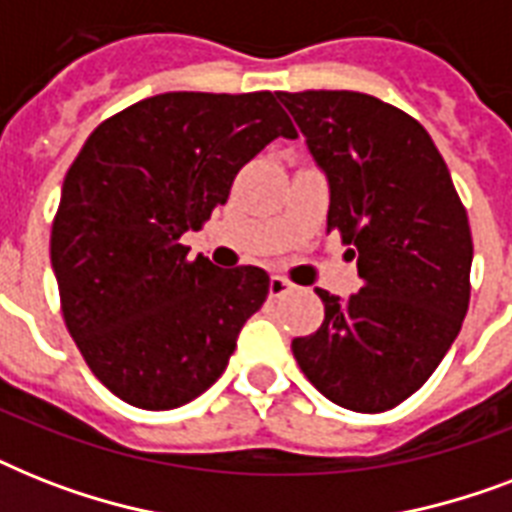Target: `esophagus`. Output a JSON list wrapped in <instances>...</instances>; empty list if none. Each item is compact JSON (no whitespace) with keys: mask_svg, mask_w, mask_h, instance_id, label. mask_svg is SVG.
<instances>
[{"mask_svg":"<svg viewBox=\"0 0 512 512\" xmlns=\"http://www.w3.org/2000/svg\"><path fill=\"white\" fill-rule=\"evenodd\" d=\"M271 297H284L287 292H292V284L287 279H281V276H271V287H268Z\"/></svg>","mask_w":512,"mask_h":512,"instance_id":"1","label":"esophagus"}]
</instances>
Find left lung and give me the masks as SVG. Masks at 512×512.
I'll return each mask as SVG.
<instances>
[{
	"instance_id": "1",
	"label": "left lung",
	"mask_w": 512,
	"mask_h": 512,
	"mask_svg": "<svg viewBox=\"0 0 512 512\" xmlns=\"http://www.w3.org/2000/svg\"><path fill=\"white\" fill-rule=\"evenodd\" d=\"M329 177L327 233L358 263L361 289H324V321L292 340L319 393L377 414L436 372L470 305L473 236L465 204L414 116L350 90L279 92Z\"/></svg>"
}]
</instances>
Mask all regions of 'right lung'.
I'll return each mask as SVG.
<instances>
[{
    "mask_svg": "<svg viewBox=\"0 0 512 512\" xmlns=\"http://www.w3.org/2000/svg\"><path fill=\"white\" fill-rule=\"evenodd\" d=\"M276 138L297 130L273 92H164L100 122L66 172L50 239L60 311L127 404L164 412L201 396L265 303L263 268L191 260L180 236Z\"/></svg>",
    "mask_w": 512,
    "mask_h": 512,
    "instance_id": "obj_1",
    "label": "right lung"
}]
</instances>
